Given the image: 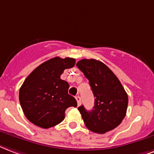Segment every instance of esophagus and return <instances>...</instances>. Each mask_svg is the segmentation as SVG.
<instances>
[{"label":"esophagus","mask_w":154,"mask_h":154,"mask_svg":"<svg viewBox=\"0 0 154 154\" xmlns=\"http://www.w3.org/2000/svg\"><path fill=\"white\" fill-rule=\"evenodd\" d=\"M75 99L76 100H77V105H78V106L80 105V103H81V98H80V97H79V96H77V97H75Z\"/></svg>","instance_id":"esophagus-1"}]
</instances>
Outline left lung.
<instances>
[{
  "mask_svg": "<svg viewBox=\"0 0 154 154\" xmlns=\"http://www.w3.org/2000/svg\"><path fill=\"white\" fill-rule=\"evenodd\" d=\"M88 81L95 97L91 111L79 106L85 125L93 132L104 134L113 130L126 116L128 97L123 87L109 68L95 59H82L76 63Z\"/></svg>",
  "mask_w": 154,
  "mask_h": 154,
  "instance_id": "obj_1",
  "label": "left lung"
}]
</instances>
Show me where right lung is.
I'll return each instance as SVG.
<instances>
[{
    "mask_svg": "<svg viewBox=\"0 0 154 154\" xmlns=\"http://www.w3.org/2000/svg\"><path fill=\"white\" fill-rule=\"evenodd\" d=\"M75 59L56 57L36 67L21 86L19 101L26 119L42 128L56 126L65 119V111L77 101L68 94L70 85L61 79L64 70L72 68Z\"/></svg>",
    "mask_w": 154,
    "mask_h": 154,
    "instance_id": "add662e5",
    "label": "right lung"
}]
</instances>
